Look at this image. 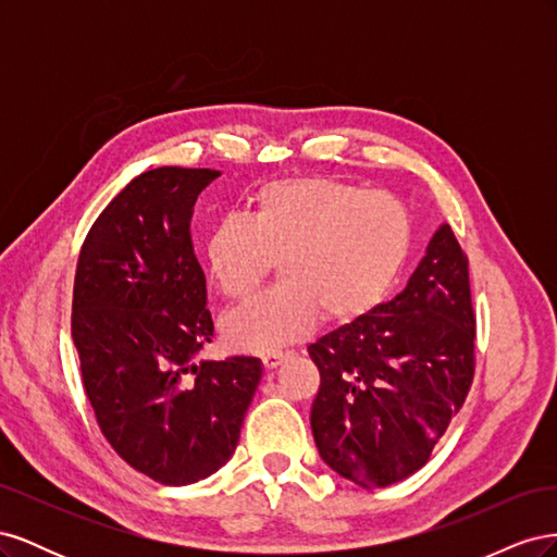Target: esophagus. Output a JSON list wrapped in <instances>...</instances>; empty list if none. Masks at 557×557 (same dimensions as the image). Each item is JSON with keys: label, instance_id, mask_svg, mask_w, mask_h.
<instances>
[{"label": "esophagus", "instance_id": "esophagus-1", "mask_svg": "<svg viewBox=\"0 0 557 557\" xmlns=\"http://www.w3.org/2000/svg\"><path fill=\"white\" fill-rule=\"evenodd\" d=\"M288 356H290L288 350H269V352H264V356H262V364L267 369H276Z\"/></svg>", "mask_w": 557, "mask_h": 557}]
</instances>
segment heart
<instances>
[{
  "label": "heart",
  "mask_w": 557,
  "mask_h": 557,
  "mask_svg": "<svg viewBox=\"0 0 557 557\" xmlns=\"http://www.w3.org/2000/svg\"><path fill=\"white\" fill-rule=\"evenodd\" d=\"M411 248V213L391 195L330 176L262 185L248 218H221L205 248L211 278L232 299L278 260L281 285L223 318L225 342L272 350L305 336L320 313L330 323L362 318L393 290Z\"/></svg>",
  "instance_id": "obj_1"
}]
</instances>
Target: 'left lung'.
Listing matches in <instances>:
<instances>
[{"label":"left lung","instance_id":"8db88e82","mask_svg":"<svg viewBox=\"0 0 557 557\" xmlns=\"http://www.w3.org/2000/svg\"><path fill=\"white\" fill-rule=\"evenodd\" d=\"M474 330L467 258L444 223L401 293L309 346L323 462L362 487L423 467L474 379Z\"/></svg>","mask_w":557,"mask_h":557}]
</instances>
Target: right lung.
<instances>
[{
    "label": "right lung",
    "instance_id": "1",
    "mask_svg": "<svg viewBox=\"0 0 557 557\" xmlns=\"http://www.w3.org/2000/svg\"><path fill=\"white\" fill-rule=\"evenodd\" d=\"M215 170L132 178L83 242L72 336L83 385L113 450L164 485L215 474L239 442L258 358L197 360L213 336L190 215Z\"/></svg>",
    "mask_w": 557,
    "mask_h": 557
}]
</instances>
